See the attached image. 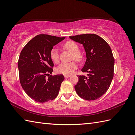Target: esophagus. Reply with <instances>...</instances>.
<instances>
[{
	"mask_svg": "<svg viewBox=\"0 0 135 135\" xmlns=\"http://www.w3.org/2000/svg\"><path fill=\"white\" fill-rule=\"evenodd\" d=\"M64 77L65 78H66L70 77V75H64Z\"/></svg>",
	"mask_w": 135,
	"mask_h": 135,
	"instance_id": "1",
	"label": "esophagus"
}]
</instances>
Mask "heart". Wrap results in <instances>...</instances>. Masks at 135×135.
Listing matches in <instances>:
<instances>
[{"mask_svg": "<svg viewBox=\"0 0 135 135\" xmlns=\"http://www.w3.org/2000/svg\"><path fill=\"white\" fill-rule=\"evenodd\" d=\"M64 47L73 54V59L80 61L83 59V56L79 53V48L78 44L71 40L66 42L64 45ZM51 60L55 63H57L59 60L58 50L56 48H53L50 52ZM77 68V65L74 61L69 63H61L57 67L56 71L59 74L65 75H70Z\"/></svg>", "mask_w": 135, "mask_h": 135, "instance_id": "obj_1", "label": "heart"}]
</instances>
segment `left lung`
<instances>
[{"instance_id": "obj_1", "label": "left lung", "mask_w": 135, "mask_h": 135, "mask_svg": "<svg viewBox=\"0 0 135 135\" xmlns=\"http://www.w3.org/2000/svg\"><path fill=\"white\" fill-rule=\"evenodd\" d=\"M84 48L86 61L81 71L87 76L79 75L75 85L79 97L86 100H95L108 91L114 76V59L111 48L100 36L85 34L69 36Z\"/></svg>"}]
</instances>
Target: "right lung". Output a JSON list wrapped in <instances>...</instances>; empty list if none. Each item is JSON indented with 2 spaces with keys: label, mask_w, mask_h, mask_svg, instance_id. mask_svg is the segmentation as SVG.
<instances>
[{
  "label": "right lung",
  "mask_w": 135,
  "mask_h": 135,
  "mask_svg": "<svg viewBox=\"0 0 135 135\" xmlns=\"http://www.w3.org/2000/svg\"><path fill=\"white\" fill-rule=\"evenodd\" d=\"M65 37L39 34L30 40L20 55L18 68L20 83L27 95L36 102L46 103L57 96L63 75H51L54 64L50 52Z\"/></svg>",
  "instance_id": "obj_1"
}]
</instances>
